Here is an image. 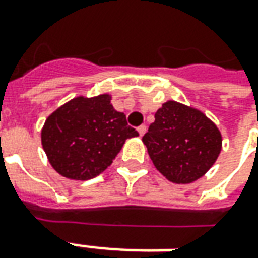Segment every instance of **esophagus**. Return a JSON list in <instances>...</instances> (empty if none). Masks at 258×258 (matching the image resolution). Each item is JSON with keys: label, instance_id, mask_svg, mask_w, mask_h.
<instances>
[{"label": "esophagus", "instance_id": "obj_1", "mask_svg": "<svg viewBox=\"0 0 258 258\" xmlns=\"http://www.w3.org/2000/svg\"><path fill=\"white\" fill-rule=\"evenodd\" d=\"M137 130H138V134L143 137L144 134H145V131H147V125H144L143 124V125H140V127H138Z\"/></svg>", "mask_w": 258, "mask_h": 258}]
</instances>
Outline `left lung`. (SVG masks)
<instances>
[{"label": "left lung", "instance_id": "8db88e82", "mask_svg": "<svg viewBox=\"0 0 258 258\" xmlns=\"http://www.w3.org/2000/svg\"><path fill=\"white\" fill-rule=\"evenodd\" d=\"M154 166L173 183L202 178L222 151V134L201 110L168 100L143 137Z\"/></svg>", "mask_w": 258, "mask_h": 258}]
</instances>
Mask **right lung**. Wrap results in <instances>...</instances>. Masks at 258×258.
<instances>
[{"mask_svg": "<svg viewBox=\"0 0 258 258\" xmlns=\"http://www.w3.org/2000/svg\"><path fill=\"white\" fill-rule=\"evenodd\" d=\"M138 136L108 93L78 96L56 108L41 131L49 164L64 178L87 180L111 165L127 138Z\"/></svg>", "mask_w": 258, "mask_h": 258, "instance_id": "obj_1", "label": "right lung"}]
</instances>
